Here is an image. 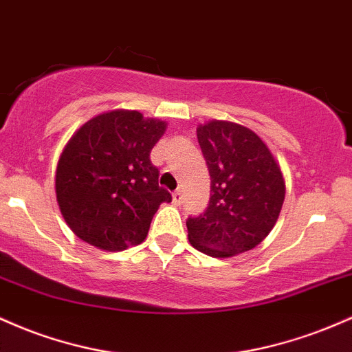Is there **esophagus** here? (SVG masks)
I'll list each match as a JSON object with an SVG mask.
<instances>
[{
	"instance_id": "obj_1",
	"label": "esophagus",
	"mask_w": 352,
	"mask_h": 352,
	"mask_svg": "<svg viewBox=\"0 0 352 352\" xmlns=\"http://www.w3.org/2000/svg\"><path fill=\"white\" fill-rule=\"evenodd\" d=\"M173 203H175L176 206H179V204L183 203V192H181L179 189H177V191L173 192Z\"/></svg>"
}]
</instances>
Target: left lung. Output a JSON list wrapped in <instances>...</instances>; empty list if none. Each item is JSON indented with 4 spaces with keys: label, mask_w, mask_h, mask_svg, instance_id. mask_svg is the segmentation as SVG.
Masks as SVG:
<instances>
[{
    "label": "left lung",
    "mask_w": 352,
    "mask_h": 352,
    "mask_svg": "<svg viewBox=\"0 0 352 352\" xmlns=\"http://www.w3.org/2000/svg\"><path fill=\"white\" fill-rule=\"evenodd\" d=\"M196 133L211 176V197L204 214L186 221L189 243L212 258L254 250L281 212V168L250 128L212 120Z\"/></svg>",
    "instance_id": "left-lung-1"
}]
</instances>
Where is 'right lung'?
<instances>
[{
	"instance_id": "1",
	"label": "right lung",
	"mask_w": 352,
	"mask_h": 352,
	"mask_svg": "<svg viewBox=\"0 0 352 352\" xmlns=\"http://www.w3.org/2000/svg\"><path fill=\"white\" fill-rule=\"evenodd\" d=\"M166 123L114 109L91 118L71 136L54 177L56 201L78 238L104 251L146 239L153 216L171 195L160 188L149 160Z\"/></svg>"
}]
</instances>
